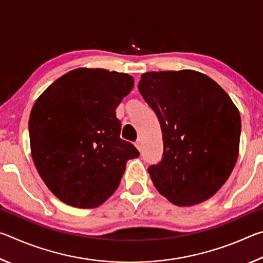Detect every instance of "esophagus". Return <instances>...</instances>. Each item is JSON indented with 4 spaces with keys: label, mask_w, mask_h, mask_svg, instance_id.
I'll list each match as a JSON object with an SVG mask.
<instances>
[{
    "label": "esophagus",
    "mask_w": 263,
    "mask_h": 263,
    "mask_svg": "<svg viewBox=\"0 0 263 263\" xmlns=\"http://www.w3.org/2000/svg\"><path fill=\"white\" fill-rule=\"evenodd\" d=\"M136 147L138 148V151H141V140L140 139H138L137 141H136Z\"/></svg>",
    "instance_id": "34e87169"
}]
</instances>
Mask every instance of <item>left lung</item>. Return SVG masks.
<instances>
[{"label":"left lung","instance_id":"obj_1","mask_svg":"<svg viewBox=\"0 0 263 263\" xmlns=\"http://www.w3.org/2000/svg\"><path fill=\"white\" fill-rule=\"evenodd\" d=\"M138 89L162 131V160L148 167L155 188L177 206L211 198L238 159L237 106L211 78L191 69L144 73Z\"/></svg>","mask_w":263,"mask_h":263}]
</instances>
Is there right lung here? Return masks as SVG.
I'll use <instances>...</instances> for the list:
<instances>
[{
  "mask_svg": "<svg viewBox=\"0 0 263 263\" xmlns=\"http://www.w3.org/2000/svg\"><path fill=\"white\" fill-rule=\"evenodd\" d=\"M131 75L78 68L55 80L34 102L29 119L31 155L53 195L91 209L115 193L127 160L139 157L119 138L116 108L132 90Z\"/></svg>",
  "mask_w": 263,
  "mask_h": 263,
  "instance_id": "1",
  "label": "right lung"
}]
</instances>
